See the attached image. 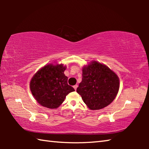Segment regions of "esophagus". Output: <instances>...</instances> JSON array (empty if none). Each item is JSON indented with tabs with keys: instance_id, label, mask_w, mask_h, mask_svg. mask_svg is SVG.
Wrapping results in <instances>:
<instances>
[{
	"instance_id": "obj_1",
	"label": "esophagus",
	"mask_w": 149,
	"mask_h": 149,
	"mask_svg": "<svg viewBox=\"0 0 149 149\" xmlns=\"http://www.w3.org/2000/svg\"><path fill=\"white\" fill-rule=\"evenodd\" d=\"M74 89H75V90H76V89H77V85H74Z\"/></svg>"
}]
</instances>
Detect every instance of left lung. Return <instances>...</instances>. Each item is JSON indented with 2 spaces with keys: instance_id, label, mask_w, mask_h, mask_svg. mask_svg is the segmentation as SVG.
I'll list each match as a JSON object with an SVG mask.
<instances>
[{
  "instance_id": "left-lung-1",
  "label": "left lung",
  "mask_w": 149,
  "mask_h": 149,
  "mask_svg": "<svg viewBox=\"0 0 149 149\" xmlns=\"http://www.w3.org/2000/svg\"><path fill=\"white\" fill-rule=\"evenodd\" d=\"M82 81L77 93L90 110L107 107L116 97L120 88L119 77L107 65L95 60L82 68Z\"/></svg>"
}]
</instances>
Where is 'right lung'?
<instances>
[{"label":"right lung","mask_w":149,"mask_h":149,"mask_svg":"<svg viewBox=\"0 0 149 149\" xmlns=\"http://www.w3.org/2000/svg\"><path fill=\"white\" fill-rule=\"evenodd\" d=\"M66 65L50 63L40 68L32 77L29 87L33 96L42 107L50 109L58 108L66 95L74 91L68 84L64 74Z\"/></svg>","instance_id":"add662e5"}]
</instances>
